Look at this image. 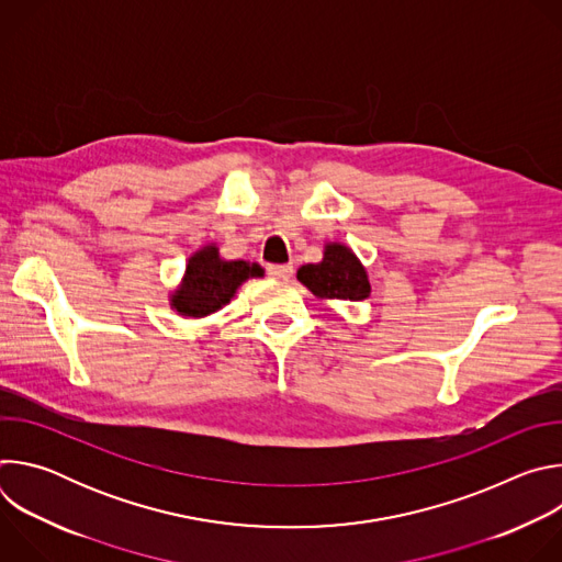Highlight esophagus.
I'll return each instance as SVG.
<instances>
[{"mask_svg":"<svg viewBox=\"0 0 562 562\" xmlns=\"http://www.w3.org/2000/svg\"><path fill=\"white\" fill-rule=\"evenodd\" d=\"M267 273L273 276V278L286 280V278H291V273H293V265H269V267H267Z\"/></svg>","mask_w":562,"mask_h":562,"instance_id":"esophagus-1","label":"esophagus"}]
</instances>
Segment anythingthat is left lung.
Masks as SVG:
<instances>
[{
	"instance_id": "1",
	"label": "left lung",
	"mask_w": 562,
	"mask_h": 562,
	"mask_svg": "<svg viewBox=\"0 0 562 562\" xmlns=\"http://www.w3.org/2000/svg\"><path fill=\"white\" fill-rule=\"evenodd\" d=\"M297 280L319 297L358 302L371 291L362 265L342 245H329L323 262L300 267Z\"/></svg>"
}]
</instances>
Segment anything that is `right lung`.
<instances>
[{
	"label": "right lung",
	"mask_w": 562,
	"mask_h": 562,
	"mask_svg": "<svg viewBox=\"0 0 562 562\" xmlns=\"http://www.w3.org/2000/svg\"><path fill=\"white\" fill-rule=\"evenodd\" d=\"M251 276H262V269L245 260L224 262L215 247H206L189 260L187 278L173 295V306L189 317L209 315L222 308Z\"/></svg>",
	"instance_id": "add662e5"
}]
</instances>
